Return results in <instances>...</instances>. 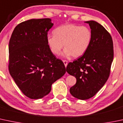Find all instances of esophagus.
<instances>
[{"mask_svg": "<svg viewBox=\"0 0 123 123\" xmlns=\"http://www.w3.org/2000/svg\"><path fill=\"white\" fill-rule=\"evenodd\" d=\"M63 62H64V65H65V67H67V65H68V61H66V60H64V61H63Z\"/></svg>", "mask_w": 123, "mask_h": 123, "instance_id": "34e87169", "label": "esophagus"}]
</instances>
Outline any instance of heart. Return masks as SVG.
Wrapping results in <instances>:
<instances>
[{
  "mask_svg": "<svg viewBox=\"0 0 123 123\" xmlns=\"http://www.w3.org/2000/svg\"><path fill=\"white\" fill-rule=\"evenodd\" d=\"M54 34L46 36V42L53 54L59 55L64 45V56L74 58L82 56L92 41V32L86 26L69 24L59 26Z\"/></svg>",
  "mask_w": 123,
  "mask_h": 123,
  "instance_id": "b5f03b06",
  "label": "heart"
}]
</instances>
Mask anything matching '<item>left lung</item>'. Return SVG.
<instances>
[{
  "mask_svg": "<svg viewBox=\"0 0 123 123\" xmlns=\"http://www.w3.org/2000/svg\"><path fill=\"white\" fill-rule=\"evenodd\" d=\"M91 28L92 37L90 47L82 56L67 67V72L77 79L69 91L73 97L84 100L92 97L109 77L113 61V42L110 34L94 20L85 22Z\"/></svg>",
  "mask_w": 123,
  "mask_h": 123,
  "instance_id": "left-lung-1",
  "label": "left lung"
}]
</instances>
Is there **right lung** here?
Returning <instances> with one entry per match:
<instances>
[{"mask_svg":"<svg viewBox=\"0 0 123 123\" xmlns=\"http://www.w3.org/2000/svg\"><path fill=\"white\" fill-rule=\"evenodd\" d=\"M54 24L49 18L32 19L18 25L9 44L10 74L24 95L39 99L65 74V65L52 53L46 42Z\"/></svg>","mask_w":123,"mask_h":123,"instance_id":"1","label":"right lung"}]
</instances>
